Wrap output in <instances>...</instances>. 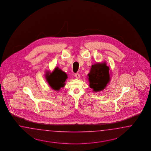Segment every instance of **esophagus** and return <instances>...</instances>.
<instances>
[{"label": "esophagus", "mask_w": 151, "mask_h": 151, "mask_svg": "<svg viewBox=\"0 0 151 151\" xmlns=\"http://www.w3.org/2000/svg\"><path fill=\"white\" fill-rule=\"evenodd\" d=\"M75 76V77H76V78H78H78H80V74H79V73H76Z\"/></svg>", "instance_id": "esophagus-1"}]
</instances>
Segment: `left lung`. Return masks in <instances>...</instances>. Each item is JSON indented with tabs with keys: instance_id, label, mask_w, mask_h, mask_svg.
<instances>
[{
	"instance_id": "8db88e82",
	"label": "left lung",
	"mask_w": 151,
	"mask_h": 151,
	"mask_svg": "<svg viewBox=\"0 0 151 151\" xmlns=\"http://www.w3.org/2000/svg\"><path fill=\"white\" fill-rule=\"evenodd\" d=\"M109 67L106 62L92 65L88 73L89 86L95 92L102 91L110 81Z\"/></svg>"
}]
</instances>
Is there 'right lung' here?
I'll list each match as a JSON object with an SVG mask.
<instances>
[{"mask_svg":"<svg viewBox=\"0 0 151 151\" xmlns=\"http://www.w3.org/2000/svg\"><path fill=\"white\" fill-rule=\"evenodd\" d=\"M46 80L50 87L56 91H59L61 87H64L68 75L58 67L50 73L47 71L45 75Z\"/></svg>","mask_w":151,"mask_h":151,"instance_id":"obj_1","label":"right lung"}]
</instances>
